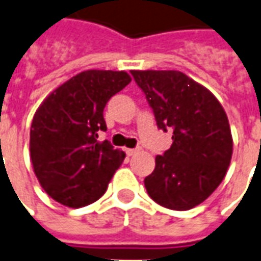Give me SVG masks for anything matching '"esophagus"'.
<instances>
[{
    "instance_id": "obj_1",
    "label": "esophagus",
    "mask_w": 261,
    "mask_h": 261,
    "mask_svg": "<svg viewBox=\"0 0 261 261\" xmlns=\"http://www.w3.org/2000/svg\"><path fill=\"white\" fill-rule=\"evenodd\" d=\"M138 151H140L138 148H127L125 149V154H127L128 156H131V155H134L136 152H138Z\"/></svg>"
}]
</instances>
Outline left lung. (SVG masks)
Returning <instances> with one entry per match:
<instances>
[{
	"mask_svg": "<svg viewBox=\"0 0 261 261\" xmlns=\"http://www.w3.org/2000/svg\"><path fill=\"white\" fill-rule=\"evenodd\" d=\"M172 145L155 156L144 179L151 199L188 211L211 196L230 165L233 140L223 107L212 93L178 70H131Z\"/></svg>",
	"mask_w": 261,
	"mask_h": 261,
	"instance_id": "8db88e82",
	"label": "left lung"
}]
</instances>
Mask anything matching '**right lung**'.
<instances>
[{"label":"right lung","instance_id":"obj_1","mask_svg":"<svg viewBox=\"0 0 261 261\" xmlns=\"http://www.w3.org/2000/svg\"><path fill=\"white\" fill-rule=\"evenodd\" d=\"M131 82L127 72L86 70L55 89L36 110L29 151L38 181L56 202L90 205L103 196L125 154L99 131L107 130V101Z\"/></svg>","mask_w":261,"mask_h":261}]
</instances>
